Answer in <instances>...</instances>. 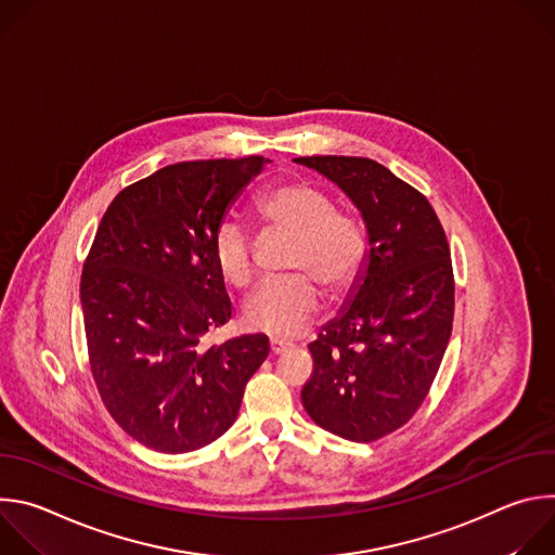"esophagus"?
Instances as JSON below:
<instances>
[{
	"instance_id": "esophagus-1",
	"label": "esophagus",
	"mask_w": 555,
	"mask_h": 555,
	"mask_svg": "<svg viewBox=\"0 0 555 555\" xmlns=\"http://www.w3.org/2000/svg\"><path fill=\"white\" fill-rule=\"evenodd\" d=\"M292 347L289 340H283V338H270V353L272 356H279L283 351H287Z\"/></svg>"
}]
</instances>
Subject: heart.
Returning a JSON list of instances; mask_svg holds the SVG:
<instances>
[{
    "label": "heart",
    "instance_id": "obj_1",
    "mask_svg": "<svg viewBox=\"0 0 555 555\" xmlns=\"http://www.w3.org/2000/svg\"><path fill=\"white\" fill-rule=\"evenodd\" d=\"M257 212L268 228L294 234L287 250V270H298L259 285L244 305V323L253 332L279 338L296 336L319 313L323 292L343 296L360 276L366 242L360 221L334 197L307 180L268 189ZM212 261L219 276L234 289L255 279L253 240L240 221L225 219L212 236Z\"/></svg>",
    "mask_w": 555,
    "mask_h": 555
}]
</instances>
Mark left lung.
I'll list each match as a JSON object with an SVG mask.
<instances>
[{"instance_id":"1","label":"left lung","mask_w":555,"mask_h":555,"mask_svg":"<svg viewBox=\"0 0 555 555\" xmlns=\"http://www.w3.org/2000/svg\"><path fill=\"white\" fill-rule=\"evenodd\" d=\"M360 208L369 259L356 298L309 343L313 371L300 398L321 428L375 441L424 404L454 319V274L430 202L369 157H296Z\"/></svg>"}]
</instances>
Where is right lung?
I'll use <instances>...</instances> for the list:
<instances>
[{
	"label": "right lung",
	"mask_w": 555,
	"mask_h": 555,
	"mask_svg": "<svg viewBox=\"0 0 555 555\" xmlns=\"http://www.w3.org/2000/svg\"><path fill=\"white\" fill-rule=\"evenodd\" d=\"M268 163L169 165L122 189L99 223L81 274L90 369L109 415L151 450L182 454L219 439L270 353L266 334L204 345L232 313L215 230Z\"/></svg>",
	"instance_id": "obj_1"
}]
</instances>
